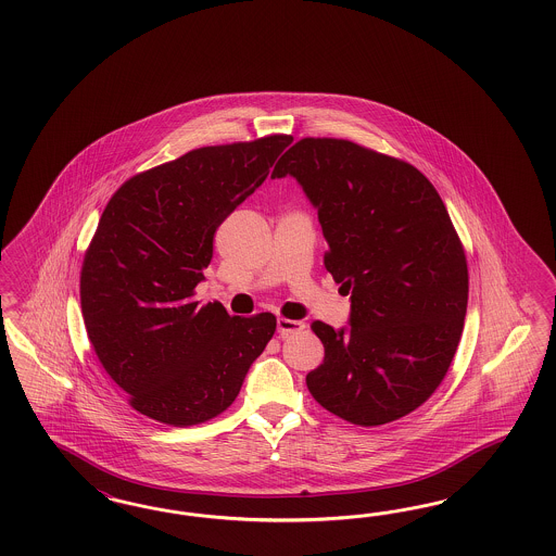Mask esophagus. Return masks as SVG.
<instances>
[{
  "label": "esophagus",
  "mask_w": 556,
  "mask_h": 556,
  "mask_svg": "<svg viewBox=\"0 0 556 556\" xmlns=\"http://www.w3.org/2000/svg\"><path fill=\"white\" fill-rule=\"evenodd\" d=\"M303 328H305V321L302 320H287V318H279V320H277V332H279L281 337L302 332Z\"/></svg>",
  "instance_id": "esophagus-1"
}]
</instances>
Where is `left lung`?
<instances>
[{
    "label": "left lung",
    "instance_id": "left-lung-1",
    "mask_svg": "<svg viewBox=\"0 0 556 556\" xmlns=\"http://www.w3.org/2000/svg\"><path fill=\"white\" fill-rule=\"evenodd\" d=\"M293 177L318 210L324 267L351 293L349 326L314 321L324 361L305 383L342 420L379 426L420 407L463 334L469 273L434 186L351 140L303 138L270 177Z\"/></svg>",
    "mask_w": 556,
    "mask_h": 556
}]
</instances>
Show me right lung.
<instances>
[{
	"mask_svg": "<svg viewBox=\"0 0 556 556\" xmlns=\"http://www.w3.org/2000/svg\"><path fill=\"white\" fill-rule=\"evenodd\" d=\"M293 142L203 147L138 173L101 214L81 269L87 337L136 412L193 426L232 404L275 334L273 314L228 316L200 307L193 289L214 253V235Z\"/></svg>",
	"mask_w": 556,
	"mask_h": 556,
	"instance_id": "obj_1",
	"label": "right lung"
}]
</instances>
